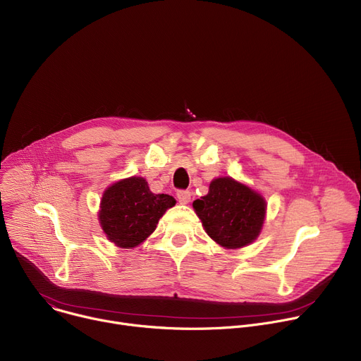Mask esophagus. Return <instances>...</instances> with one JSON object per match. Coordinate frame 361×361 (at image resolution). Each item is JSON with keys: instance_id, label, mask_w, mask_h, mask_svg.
Returning a JSON list of instances; mask_svg holds the SVG:
<instances>
[{"instance_id": "1", "label": "esophagus", "mask_w": 361, "mask_h": 361, "mask_svg": "<svg viewBox=\"0 0 361 361\" xmlns=\"http://www.w3.org/2000/svg\"><path fill=\"white\" fill-rule=\"evenodd\" d=\"M177 198L181 204H187L191 200V192L187 190H180V191H177Z\"/></svg>"}]
</instances>
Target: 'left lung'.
Returning a JSON list of instances; mask_svg holds the SVG:
<instances>
[{"label": "left lung", "instance_id": "1", "mask_svg": "<svg viewBox=\"0 0 361 361\" xmlns=\"http://www.w3.org/2000/svg\"><path fill=\"white\" fill-rule=\"evenodd\" d=\"M202 227L224 248H241L259 237L266 217V200L250 187L220 177L210 183L209 194L192 202Z\"/></svg>", "mask_w": 361, "mask_h": 361}]
</instances>
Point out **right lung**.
<instances>
[{
  "label": "right lung",
  "instance_id": "1",
  "mask_svg": "<svg viewBox=\"0 0 361 361\" xmlns=\"http://www.w3.org/2000/svg\"><path fill=\"white\" fill-rule=\"evenodd\" d=\"M174 205V197L154 194L142 177H130L104 191L98 219L111 243L121 248H133L156 230L159 220Z\"/></svg>",
  "mask_w": 361,
  "mask_h": 361
}]
</instances>
